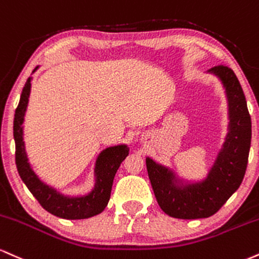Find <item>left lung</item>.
Returning <instances> with one entry per match:
<instances>
[{
	"mask_svg": "<svg viewBox=\"0 0 259 259\" xmlns=\"http://www.w3.org/2000/svg\"><path fill=\"white\" fill-rule=\"evenodd\" d=\"M223 87L228 127L224 142L207 173L200 181L179 176L176 168L147 157L149 179L157 203L166 214L179 220H199L214 214L239 189L247 167L251 148V116L241 84L228 66L206 71Z\"/></svg>",
	"mask_w": 259,
	"mask_h": 259,
	"instance_id": "left-lung-1",
	"label": "left lung"
}]
</instances>
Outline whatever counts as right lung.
<instances>
[{"mask_svg":"<svg viewBox=\"0 0 259 259\" xmlns=\"http://www.w3.org/2000/svg\"><path fill=\"white\" fill-rule=\"evenodd\" d=\"M38 68L39 66H36L32 72H35ZM31 81L32 76H30L21 92L13 122L15 163L21 181L25 183L27 189L31 191L39 205L57 217L64 220H84L99 214L110 200L114 177L121 162L128 155V147L127 144H117L106 147L100 151L93 167V188L83 195H66L57 188L45 183L33 171L24 142V121L31 92Z\"/></svg>","mask_w":259,"mask_h":259,"instance_id":"add662e5","label":"right lung"}]
</instances>
